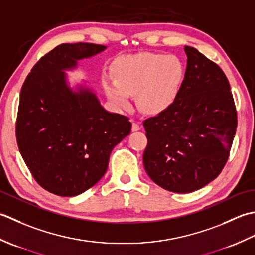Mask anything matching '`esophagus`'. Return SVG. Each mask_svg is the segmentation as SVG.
<instances>
[{"instance_id":"esophagus-1","label":"esophagus","mask_w":255,"mask_h":255,"mask_svg":"<svg viewBox=\"0 0 255 255\" xmlns=\"http://www.w3.org/2000/svg\"><path fill=\"white\" fill-rule=\"evenodd\" d=\"M138 129H141V126H139V123L137 122H133L132 123V131L133 132H136Z\"/></svg>"}]
</instances>
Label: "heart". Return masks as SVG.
<instances>
[{"label":"heart","mask_w":255,"mask_h":255,"mask_svg":"<svg viewBox=\"0 0 255 255\" xmlns=\"http://www.w3.org/2000/svg\"><path fill=\"white\" fill-rule=\"evenodd\" d=\"M116 80H106V95L118 109H128L135 95L142 111L156 114L177 97L184 77L183 65L174 56L144 53L122 59L114 68Z\"/></svg>","instance_id":"1"}]
</instances>
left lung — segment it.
<instances>
[{"instance_id": "1", "label": "left lung", "mask_w": 255, "mask_h": 255, "mask_svg": "<svg viewBox=\"0 0 255 255\" xmlns=\"http://www.w3.org/2000/svg\"><path fill=\"white\" fill-rule=\"evenodd\" d=\"M187 67L175 101L143 122L145 170L173 193H191L218 177L229 157L238 119L225 72L185 46Z\"/></svg>"}]
</instances>
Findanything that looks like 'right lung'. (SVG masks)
Wrapping results in <instances>:
<instances>
[{"mask_svg":"<svg viewBox=\"0 0 255 255\" xmlns=\"http://www.w3.org/2000/svg\"><path fill=\"white\" fill-rule=\"evenodd\" d=\"M107 47L61 44L36 62L20 90L16 141L34 179L61 197L77 196L107 171L111 150L131 132L128 117L110 113L88 88L74 91L64 70Z\"/></svg>","mask_w":255,"mask_h":255,"instance_id":"right-lung-1","label":"right lung"}]
</instances>
